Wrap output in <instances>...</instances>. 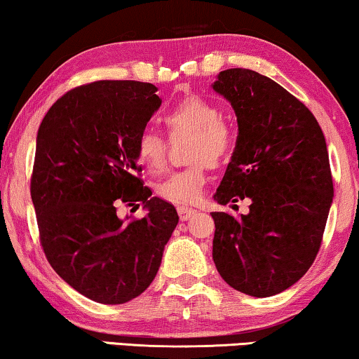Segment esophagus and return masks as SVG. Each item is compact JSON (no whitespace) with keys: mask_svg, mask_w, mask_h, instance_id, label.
Returning <instances> with one entry per match:
<instances>
[{"mask_svg":"<svg viewBox=\"0 0 359 359\" xmlns=\"http://www.w3.org/2000/svg\"><path fill=\"white\" fill-rule=\"evenodd\" d=\"M193 214H196L194 209L184 208V205H180V208H178V215H180L181 220H188Z\"/></svg>","mask_w":359,"mask_h":359,"instance_id":"esophagus-1","label":"esophagus"}]
</instances>
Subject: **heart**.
I'll return each mask as SVG.
<instances>
[{"instance_id":"heart-1","label":"heart","mask_w":359,"mask_h":359,"mask_svg":"<svg viewBox=\"0 0 359 359\" xmlns=\"http://www.w3.org/2000/svg\"><path fill=\"white\" fill-rule=\"evenodd\" d=\"M161 121L171 137L193 135L188 160L194 165L166 176L156 183L155 193L173 204L198 203L208 183V165L222 166L232 154V130L222 121L219 107L198 95L184 96ZM135 154L150 171H158L166 163V142L158 132L145 129L137 137Z\"/></svg>"}]
</instances>
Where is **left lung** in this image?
Returning <instances> with one entry per match:
<instances>
[{
	"label": "left lung",
	"mask_w": 359,
	"mask_h": 359,
	"mask_svg": "<svg viewBox=\"0 0 359 359\" xmlns=\"http://www.w3.org/2000/svg\"><path fill=\"white\" fill-rule=\"evenodd\" d=\"M212 88L238 124L214 199L232 208L252 201L247 215L212 212V258L229 286L269 297L297 283L320 248L333 199L325 137L306 104L271 78L229 68Z\"/></svg>",
	"instance_id": "8db88e82"
}]
</instances>
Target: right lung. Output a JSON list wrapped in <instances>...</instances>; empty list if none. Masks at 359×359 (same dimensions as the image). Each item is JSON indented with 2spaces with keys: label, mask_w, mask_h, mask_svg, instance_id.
<instances>
[{
  "label": "right lung",
  "mask_w": 359,
  "mask_h": 359,
  "mask_svg": "<svg viewBox=\"0 0 359 359\" xmlns=\"http://www.w3.org/2000/svg\"><path fill=\"white\" fill-rule=\"evenodd\" d=\"M156 86L101 80L63 95L37 132L31 198L43 253L63 281L91 301L124 304L158 271L178 224L173 204L140 180L137 137L158 111ZM121 203L142 219H119Z\"/></svg>",
  "instance_id": "right-lung-1"
}]
</instances>
